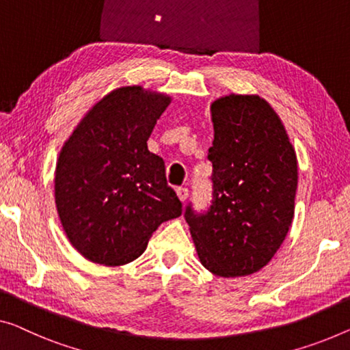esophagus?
I'll list each match as a JSON object with an SVG mask.
<instances>
[{
    "mask_svg": "<svg viewBox=\"0 0 350 350\" xmlns=\"http://www.w3.org/2000/svg\"><path fill=\"white\" fill-rule=\"evenodd\" d=\"M176 193H177V198L182 202L187 201V198H189V189H185V187H179V189H176Z\"/></svg>",
    "mask_w": 350,
    "mask_h": 350,
    "instance_id": "34e87169",
    "label": "esophagus"
}]
</instances>
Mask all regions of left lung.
Here are the masks:
<instances>
[{"label": "left lung", "instance_id": "8db88e82", "mask_svg": "<svg viewBox=\"0 0 350 350\" xmlns=\"http://www.w3.org/2000/svg\"><path fill=\"white\" fill-rule=\"evenodd\" d=\"M213 200L185 220L201 264L217 276L259 272L278 252L294 218L297 155L283 122L256 94L212 102Z\"/></svg>", "mask_w": 350, "mask_h": 350}]
</instances>
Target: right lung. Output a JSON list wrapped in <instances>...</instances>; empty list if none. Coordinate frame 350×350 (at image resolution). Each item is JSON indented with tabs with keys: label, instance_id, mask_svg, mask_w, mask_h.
I'll use <instances>...</instances> for the list:
<instances>
[{
	"label": "right lung",
	"instance_id": "add662e5",
	"mask_svg": "<svg viewBox=\"0 0 350 350\" xmlns=\"http://www.w3.org/2000/svg\"><path fill=\"white\" fill-rule=\"evenodd\" d=\"M170 103L163 92L118 88L86 113L62 146L56 208L72 247L92 262H132L161 223L182 213L163 159L148 149Z\"/></svg>",
	"mask_w": 350,
	"mask_h": 350
}]
</instances>
